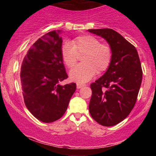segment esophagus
<instances>
[{
  "instance_id": "esophagus-1",
  "label": "esophagus",
  "mask_w": 156,
  "mask_h": 156,
  "mask_svg": "<svg viewBox=\"0 0 156 156\" xmlns=\"http://www.w3.org/2000/svg\"><path fill=\"white\" fill-rule=\"evenodd\" d=\"M84 86H85V84L78 83H77V89H80V88H82V87H84Z\"/></svg>"
}]
</instances>
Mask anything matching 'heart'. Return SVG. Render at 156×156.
Returning a JSON list of instances; mask_svg holds the SVG:
<instances>
[{
  "label": "heart",
  "mask_w": 156,
  "mask_h": 156,
  "mask_svg": "<svg viewBox=\"0 0 156 156\" xmlns=\"http://www.w3.org/2000/svg\"><path fill=\"white\" fill-rule=\"evenodd\" d=\"M81 57L82 64L73 68L69 78L78 83H85L91 80L96 73H102L111 65L113 52L108 44L101 43V40L92 35L77 37L69 42H64L61 48V55L66 67L71 69L76 65L78 55Z\"/></svg>",
  "instance_id": "heart-1"
}]
</instances>
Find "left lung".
<instances>
[{
	"instance_id": "left-lung-1",
	"label": "left lung",
	"mask_w": 156,
	"mask_h": 156,
	"mask_svg": "<svg viewBox=\"0 0 156 156\" xmlns=\"http://www.w3.org/2000/svg\"><path fill=\"white\" fill-rule=\"evenodd\" d=\"M88 31L104 38L113 52L106 72L90 85L89 113L100 125L113 126L128 117L136 104L142 80L140 59L136 48L114 30Z\"/></svg>"
}]
</instances>
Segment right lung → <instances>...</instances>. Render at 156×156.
<instances>
[{"mask_svg": "<svg viewBox=\"0 0 156 156\" xmlns=\"http://www.w3.org/2000/svg\"><path fill=\"white\" fill-rule=\"evenodd\" d=\"M47 33L34 43L21 65L20 79L25 104L39 120L49 123L60 119L67 110L76 84H58L67 79L61 55L62 39Z\"/></svg>", "mask_w": 156, "mask_h": 156, "instance_id": "1", "label": "right lung"}]
</instances>
